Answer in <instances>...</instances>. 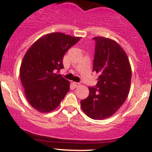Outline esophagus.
I'll return each mask as SVG.
<instances>
[{"instance_id": "34e87169", "label": "esophagus", "mask_w": 152, "mask_h": 152, "mask_svg": "<svg viewBox=\"0 0 152 152\" xmlns=\"http://www.w3.org/2000/svg\"><path fill=\"white\" fill-rule=\"evenodd\" d=\"M73 84L76 88H78V87L80 86V84H79V82H73Z\"/></svg>"}]
</instances>
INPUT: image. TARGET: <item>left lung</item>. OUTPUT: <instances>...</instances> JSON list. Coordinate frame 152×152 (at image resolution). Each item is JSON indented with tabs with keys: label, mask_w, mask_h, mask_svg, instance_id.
Instances as JSON below:
<instances>
[{
	"label": "left lung",
	"mask_w": 152,
	"mask_h": 152,
	"mask_svg": "<svg viewBox=\"0 0 152 152\" xmlns=\"http://www.w3.org/2000/svg\"><path fill=\"white\" fill-rule=\"evenodd\" d=\"M95 41L93 71L99 73L97 84L89 87V96L81 101L87 116L103 120L115 113L127 99L132 69L128 56L116 42L104 37Z\"/></svg>",
	"instance_id": "left-lung-1"
}]
</instances>
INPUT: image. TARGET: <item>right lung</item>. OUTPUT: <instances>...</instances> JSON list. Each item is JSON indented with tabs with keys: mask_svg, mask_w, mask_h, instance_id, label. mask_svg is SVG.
Segmentation results:
<instances>
[{
	"mask_svg": "<svg viewBox=\"0 0 152 152\" xmlns=\"http://www.w3.org/2000/svg\"><path fill=\"white\" fill-rule=\"evenodd\" d=\"M81 38L61 32L48 34L37 40L25 54L20 76L25 96L32 107L42 113L53 110L70 90L60 74L64 54Z\"/></svg>",
	"mask_w": 152,
	"mask_h": 152,
	"instance_id": "add662e5",
	"label": "right lung"
}]
</instances>
